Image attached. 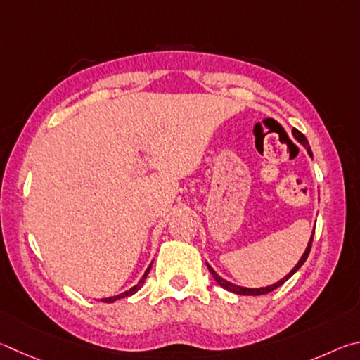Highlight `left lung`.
<instances>
[{
  "mask_svg": "<svg viewBox=\"0 0 360 360\" xmlns=\"http://www.w3.org/2000/svg\"><path fill=\"white\" fill-rule=\"evenodd\" d=\"M292 134H294V137L297 139V142H300L302 145H304V147L307 148V151H308V155L310 156H313V153H311V148H310V145H308V141H307V137L302 134L300 131H297V129H292ZM313 236H314V229H313V234H311V237H310V242H308V247H307V250H305V253L302 255V257H300V261L295 264V267L291 270V272H289L285 278H281L280 281H276V283H274V285H270V286H266V288H243V286H237V285H234V283H231V281H228V280H224V278H221V276H219L215 270H213L209 264H207V267H209V270H210V274H212V276L213 278H215V281L218 283L219 286L221 288H224L226 291H229V292H234V294H238V295H262V294H267V292H272L274 289H276V288H280L283 283H286L289 278H291V276L297 272V270L304 266V262L307 261V257H308V255H310V250H311V242H313Z\"/></svg>",
  "mask_w": 360,
  "mask_h": 360,
  "instance_id": "left-lung-1",
  "label": "left lung"
}]
</instances>
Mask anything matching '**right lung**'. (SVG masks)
Wrapping results in <instances>:
<instances>
[{"instance_id":"right-lung-1","label":"right lung","mask_w":360,"mask_h":360,"mask_svg":"<svg viewBox=\"0 0 360 360\" xmlns=\"http://www.w3.org/2000/svg\"><path fill=\"white\" fill-rule=\"evenodd\" d=\"M153 264V262H151ZM151 264L148 266V269L145 270V274H143V276L141 278V281L137 283L136 286H132L129 291H124V292H122V294H118V295H113V297H107V299H101V302H105V304H112V302H115V300H118V299H124V297H128V295H132V294H136L139 289H141V286L143 285V281H145V278H147V275H148V272H150V269H151Z\"/></svg>"}]
</instances>
